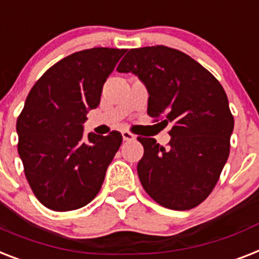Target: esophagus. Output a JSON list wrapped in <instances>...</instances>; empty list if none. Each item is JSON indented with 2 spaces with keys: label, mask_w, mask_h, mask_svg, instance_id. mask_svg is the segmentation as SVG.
<instances>
[{
  "label": "esophagus",
  "mask_w": 259,
  "mask_h": 259,
  "mask_svg": "<svg viewBox=\"0 0 259 259\" xmlns=\"http://www.w3.org/2000/svg\"><path fill=\"white\" fill-rule=\"evenodd\" d=\"M122 138H123V141H134V140H136V137L130 133V132H126V130H123V132H122Z\"/></svg>",
  "instance_id": "obj_1"
}]
</instances>
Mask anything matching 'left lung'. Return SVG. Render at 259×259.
Masks as SVG:
<instances>
[{
    "instance_id": "1",
    "label": "left lung",
    "mask_w": 259,
    "mask_h": 259,
    "mask_svg": "<svg viewBox=\"0 0 259 259\" xmlns=\"http://www.w3.org/2000/svg\"><path fill=\"white\" fill-rule=\"evenodd\" d=\"M117 71L133 73L149 93L148 114L171 123L170 142L138 137L137 171L159 205L189 210L205 201L228 161L234 118L217 78L188 54L167 46L130 49Z\"/></svg>"
}]
</instances>
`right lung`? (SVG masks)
I'll list each match as a JSON object with an SVG mask.
<instances>
[{"label":"right lung","instance_id":"obj_1","mask_svg":"<svg viewBox=\"0 0 259 259\" xmlns=\"http://www.w3.org/2000/svg\"><path fill=\"white\" fill-rule=\"evenodd\" d=\"M126 49L73 53L44 73L17 119L18 154L39 202L56 211L88 205L98 194L122 136L89 133L83 122L100 105L102 88Z\"/></svg>","mask_w":259,"mask_h":259}]
</instances>
